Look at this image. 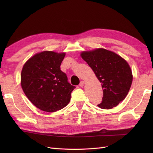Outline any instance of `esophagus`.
<instances>
[{"mask_svg":"<svg viewBox=\"0 0 153 153\" xmlns=\"http://www.w3.org/2000/svg\"><path fill=\"white\" fill-rule=\"evenodd\" d=\"M84 84H85V82H84V81H82V82H81L79 84V87H83L84 85Z\"/></svg>","mask_w":153,"mask_h":153,"instance_id":"1","label":"esophagus"}]
</instances>
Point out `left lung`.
I'll use <instances>...</instances> for the list:
<instances>
[{
  "label": "left lung",
  "mask_w": 153,
  "mask_h": 153,
  "mask_svg": "<svg viewBox=\"0 0 153 153\" xmlns=\"http://www.w3.org/2000/svg\"><path fill=\"white\" fill-rule=\"evenodd\" d=\"M81 55L101 83L103 97L98 106L102 109L116 106L126 98L131 85L132 72L128 62L104 48L83 52Z\"/></svg>",
  "instance_id": "1"
}]
</instances>
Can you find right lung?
I'll return each mask as SVG.
<instances>
[{
  "label": "right lung",
  "instance_id": "1",
  "mask_svg": "<svg viewBox=\"0 0 153 153\" xmlns=\"http://www.w3.org/2000/svg\"><path fill=\"white\" fill-rule=\"evenodd\" d=\"M64 56L65 53L43 51L34 55L23 67L22 89L32 104L43 111L53 112L63 108L76 88L60 70Z\"/></svg>",
  "mask_w": 153,
  "mask_h": 153
}]
</instances>
